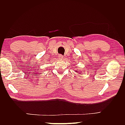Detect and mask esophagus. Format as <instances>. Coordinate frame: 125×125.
<instances>
[{
    "mask_svg": "<svg viewBox=\"0 0 125 125\" xmlns=\"http://www.w3.org/2000/svg\"><path fill=\"white\" fill-rule=\"evenodd\" d=\"M58 58L60 59H62L63 58V55H62V54H59V55H58Z\"/></svg>",
    "mask_w": 125,
    "mask_h": 125,
    "instance_id": "esophagus-1",
    "label": "esophagus"
}]
</instances>
